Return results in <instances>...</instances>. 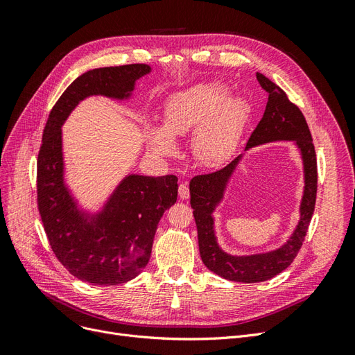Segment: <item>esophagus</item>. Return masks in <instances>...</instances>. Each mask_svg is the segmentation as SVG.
<instances>
[{"label":"esophagus","mask_w":355,"mask_h":355,"mask_svg":"<svg viewBox=\"0 0 355 355\" xmlns=\"http://www.w3.org/2000/svg\"><path fill=\"white\" fill-rule=\"evenodd\" d=\"M178 192H179V197H180L182 200H187V198H189V188H188V184H187V182H180V185H179Z\"/></svg>","instance_id":"esophagus-1"}]
</instances>
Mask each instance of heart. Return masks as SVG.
Listing matches in <instances>:
<instances>
[{"label": "heart", "mask_w": 355, "mask_h": 355, "mask_svg": "<svg viewBox=\"0 0 355 355\" xmlns=\"http://www.w3.org/2000/svg\"><path fill=\"white\" fill-rule=\"evenodd\" d=\"M250 108L241 98H230L219 84H197L171 96L164 108L163 128H149V145L158 155L175 153L171 137L194 132L192 149L200 163L218 166L239 145Z\"/></svg>", "instance_id": "1"}]
</instances>
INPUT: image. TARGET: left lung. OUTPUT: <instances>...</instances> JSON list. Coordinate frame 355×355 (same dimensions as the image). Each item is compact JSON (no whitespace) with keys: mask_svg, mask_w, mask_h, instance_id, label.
I'll return each mask as SVG.
<instances>
[{"mask_svg":"<svg viewBox=\"0 0 355 355\" xmlns=\"http://www.w3.org/2000/svg\"><path fill=\"white\" fill-rule=\"evenodd\" d=\"M256 78L268 93V103L261 121L252 132L245 149L272 141H295L300 148L305 166V194L300 206V222L296 231L282 249L265 254L235 257L225 254L213 234L211 211L219 202L223 187L237 166L240 157L225 167L206 175H197L189 182L191 207L198 231L201 259L209 270L231 282L259 283L280 274L295 261L305 240L317 198V157L305 116L295 103L288 101L283 89L257 72Z\"/></svg>","mask_w":355,"mask_h":355,"instance_id":"8db88e82","label":"left lung"}]
</instances>
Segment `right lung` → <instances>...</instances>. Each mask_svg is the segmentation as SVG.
Wrapping results in <instances>:
<instances>
[{
    "label": "right lung",
    "instance_id": "obj_1",
    "mask_svg": "<svg viewBox=\"0 0 355 355\" xmlns=\"http://www.w3.org/2000/svg\"><path fill=\"white\" fill-rule=\"evenodd\" d=\"M149 71L144 63H132L84 72L62 93L42 130L37 159L42 227L58 261L85 283L116 286L144 270L151 257L158 222L176 202L178 178L128 176L99 216L87 220L63 187L60 125L81 99L90 94L127 98L135 81Z\"/></svg>",
    "mask_w": 355,
    "mask_h": 355
}]
</instances>
